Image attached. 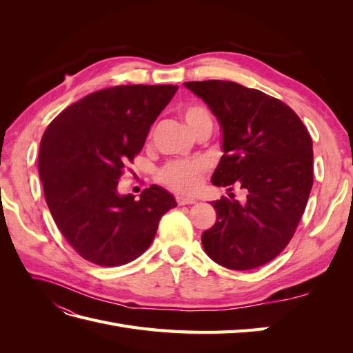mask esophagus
Listing matches in <instances>:
<instances>
[{
    "label": "esophagus",
    "mask_w": 353,
    "mask_h": 353,
    "mask_svg": "<svg viewBox=\"0 0 353 353\" xmlns=\"http://www.w3.org/2000/svg\"><path fill=\"white\" fill-rule=\"evenodd\" d=\"M176 203L179 206H184V205H193V203H196L194 199L191 197H184V196H176Z\"/></svg>",
    "instance_id": "34e87169"
}]
</instances>
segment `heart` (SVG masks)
Here are the masks:
<instances>
[{"mask_svg": "<svg viewBox=\"0 0 353 353\" xmlns=\"http://www.w3.org/2000/svg\"><path fill=\"white\" fill-rule=\"evenodd\" d=\"M184 122L188 130L194 135L201 128H210L212 117L206 109L200 105H188L183 110ZM208 165L203 160H191V162H170L159 172V179L170 190L181 194H193L199 190L203 174H205Z\"/></svg>", "mask_w": 353, "mask_h": 353, "instance_id": "heart-1", "label": "heart"}]
</instances>
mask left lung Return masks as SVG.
<instances>
[{"instance_id":"obj_1","label":"left lung","mask_w":353,"mask_h":353,"mask_svg":"<svg viewBox=\"0 0 353 353\" xmlns=\"http://www.w3.org/2000/svg\"><path fill=\"white\" fill-rule=\"evenodd\" d=\"M222 130V157L212 175L230 199L212 201L216 222L201 234L212 261L245 271L279 256L301 221L314 183L312 138L287 104L231 81L185 82ZM232 186L245 190L239 202Z\"/></svg>"}]
</instances>
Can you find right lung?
I'll list each match as a JSON object with an SVG mask.
<instances>
[{
    "label": "right lung",
    "instance_id": "obj_1",
    "mask_svg": "<svg viewBox=\"0 0 353 353\" xmlns=\"http://www.w3.org/2000/svg\"><path fill=\"white\" fill-rule=\"evenodd\" d=\"M176 85H119L70 104L42 135L38 169L46 201L63 237L83 259L125 265L152 244L159 221L176 206L150 185L134 200L119 194L125 166L141 152L150 126Z\"/></svg>",
    "mask_w": 353,
    "mask_h": 353
}]
</instances>
